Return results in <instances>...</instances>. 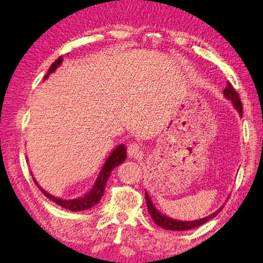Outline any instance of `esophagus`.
I'll return each mask as SVG.
<instances>
[{
    "label": "esophagus",
    "mask_w": 263,
    "mask_h": 263,
    "mask_svg": "<svg viewBox=\"0 0 263 263\" xmlns=\"http://www.w3.org/2000/svg\"><path fill=\"white\" fill-rule=\"evenodd\" d=\"M127 153H128V156L132 157V158L139 157L141 154V147L137 143H132V144L128 145Z\"/></svg>",
    "instance_id": "esophagus-1"
}]
</instances>
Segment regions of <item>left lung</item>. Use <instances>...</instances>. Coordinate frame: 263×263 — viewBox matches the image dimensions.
<instances>
[{"instance_id": "1", "label": "left lung", "mask_w": 263, "mask_h": 263, "mask_svg": "<svg viewBox=\"0 0 263 263\" xmlns=\"http://www.w3.org/2000/svg\"><path fill=\"white\" fill-rule=\"evenodd\" d=\"M223 96L228 99V101L232 102L233 106H234L236 111L239 112L240 117H242V103H241L239 95H237V92L234 90V87H233L231 83H228L227 87L223 90ZM145 198H146L147 211L149 215H151V218L153 219V221L156 222L158 226H160L164 229H168V231H189V229L197 228L205 222H207L208 220L213 219L214 216L218 215L222 210V207L219 208L218 211L206 216V218L194 220V221H180V220H174L172 218H168V216H166L165 214H162L161 212L158 211L157 207L153 205L152 200L149 198L147 192H145Z\"/></svg>"}]
</instances>
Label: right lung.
I'll use <instances>...</instances> for the list:
<instances>
[{
  "label": "right lung",
  "mask_w": 263,
  "mask_h": 263,
  "mask_svg": "<svg viewBox=\"0 0 263 263\" xmlns=\"http://www.w3.org/2000/svg\"><path fill=\"white\" fill-rule=\"evenodd\" d=\"M62 62H63V57L62 56L58 57L57 60L53 62L51 66L49 68L48 73L45 74L44 81L49 77L50 73H52L58 68V66L62 64ZM126 157H127V154H126V147H125V145L122 144V145H119V146H117L114 151L110 153V156L107 157L105 164L103 165L101 172H99L97 179H96L93 187L89 192H87L84 197L72 199V200H65V199L53 197V195L49 194L48 192H45L44 190L41 189L42 193H43L48 199L52 200L53 202L57 203L58 206L66 208V210H69V211L79 212V211L90 210L91 207L97 205V203L101 201V199L104 194V191H105L107 179H109L112 170L117 167L118 165L122 164V162H124L125 159H126ZM34 181H35V184L40 187V185L37 184V181L35 180V178H34Z\"/></svg>",
  "instance_id": "right-lung-1"
}]
</instances>
